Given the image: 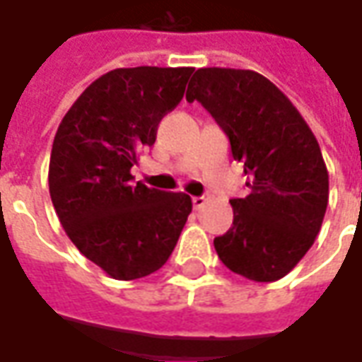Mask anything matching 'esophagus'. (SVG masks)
Segmentation results:
<instances>
[{"label": "esophagus", "instance_id": "34e87169", "mask_svg": "<svg viewBox=\"0 0 362 362\" xmlns=\"http://www.w3.org/2000/svg\"><path fill=\"white\" fill-rule=\"evenodd\" d=\"M206 202H208V196H194V198H192V206H194L196 210H200Z\"/></svg>", "mask_w": 362, "mask_h": 362}]
</instances>
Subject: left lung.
I'll return each instance as SVG.
<instances>
[{"instance_id":"left-lung-1","label":"left lung","mask_w":362,"mask_h":362,"mask_svg":"<svg viewBox=\"0 0 362 362\" xmlns=\"http://www.w3.org/2000/svg\"><path fill=\"white\" fill-rule=\"evenodd\" d=\"M186 100H198L228 134L250 176L230 200L233 223L214 240L218 257L252 281H277L315 242L329 202V172L315 134L269 78L250 69H198Z\"/></svg>"}]
</instances>
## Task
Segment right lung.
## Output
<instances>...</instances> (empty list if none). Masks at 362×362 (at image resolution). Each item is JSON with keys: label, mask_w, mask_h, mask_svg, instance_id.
<instances>
[{"label": "right lung", "mask_w": 362, "mask_h": 362, "mask_svg": "<svg viewBox=\"0 0 362 362\" xmlns=\"http://www.w3.org/2000/svg\"><path fill=\"white\" fill-rule=\"evenodd\" d=\"M192 67L115 69L90 83L59 124L49 194L69 240L112 279L130 281L168 262L192 212L184 192L132 182L140 150L180 103Z\"/></svg>", "instance_id": "right-lung-1"}]
</instances>
